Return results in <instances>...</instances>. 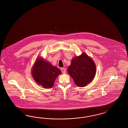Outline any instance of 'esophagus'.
Masks as SVG:
<instances>
[{
    "mask_svg": "<svg viewBox=\"0 0 128 128\" xmlns=\"http://www.w3.org/2000/svg\"><path fill=\"white\" fill-rule=\"evenodd\" d=\"M61 70H62V73L63 74H65L66 73V70L64 68H62Z\"/></svg>",
    "mask_w": 128,
    "mask_h": 128,
    "instance_id": "1",
    "label": "esophagus"
}]
</instances>
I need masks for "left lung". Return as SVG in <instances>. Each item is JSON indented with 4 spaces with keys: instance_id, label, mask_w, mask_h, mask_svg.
Masks as SVG:
<instances>
[{
    "instance_id": "8db88e82",
    "label": "left lung",
    "mask_w": 128,
    "mask_h": 128,
    "mask_svg": "<svg viewBox=\"0 0 128 128\" xmlns=\"http://www.w3.org/2000/svg\"><path fill=\"white\" fill-rule=\"evenodd\" d=\"M68 71L76 86L84 87L92 81L96 73V66L92 58L82 53L73 58Z\"/></svg>"
}]
</instances>
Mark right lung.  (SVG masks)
Instances as JSON below:
<instances>
[{
	"label": "right lung",
	"instance_id": "add662e5",
	"mask_svg": "<svg viewBox=\"0 0 128 128\" xmlns=\"http://www.w3.org/2000/svg\"><path fill=\"white\" fill-rule=\"evenodd\" d=\"M62 71L58 68L53 66L49 62L38 58L32 69V74L35 82L43 88H50Z\"/></svg>",
	"mask_w": 128,
	"mask_h": 128
}]
</instances>
